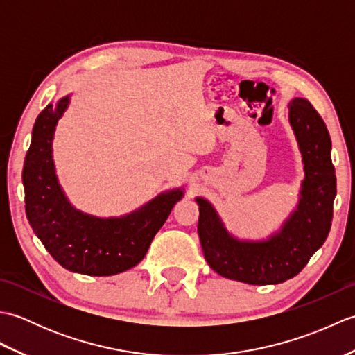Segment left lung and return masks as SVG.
Returning <instances> with one entry per match:
<instances>
[{
  "label": "left lung",
  "mask_w": 355,
  "mask_h": 355,
  "mask_svg": "<svg viewBox=\"0 0 355 355\" xmlns=\"http://www.w3.org/2000/svg\"><path fill=\"white\" fill-rule=\"evenodd\" d=\"M288 120L302 153L305 180L297 209L281 232L261 243L238 241L224 229L212 205L197 198L205 258L218 275L233 281L250 285L285 282L302 271L329 233L337 192L329 132L313 105L300 97L288 105Z\"/></svg>",
  "instance_id": "left-lung-1"
}]
</instances>
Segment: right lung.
Instances as JSON below:
<instances>
[{
  "label": "right lung",
  "mask_w": 355,
  "mask_h": 355,
  "mask_svg": "<svg viewBox=\"0 0 355 355\" xmlns=\"http://www.w3.org/2000/svg\"><path fill=\"white\" fill-rule=\"evenodd\" d=\"M67 107L69 97L50 103L35 122L22 169L27 220L45 250L64 268L89 276L122 273L145 258L183 191L160 193L122 218L103 220L74 209L58 184L51 158L53 134Z\"/></svg>",
  "instance_id": "right-lung-1"
}]
</instances>
